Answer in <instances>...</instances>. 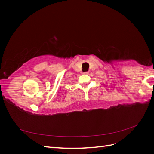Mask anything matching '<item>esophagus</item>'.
Masks as SVG:
<instances>
[{"label": "esophagus", "mask_w": 154, "mask_h": 154, "mask_svg": "<svg viewBox=\"0 0 154 154\" xmlns=\"http://www.w3.org/2000/svg\"><path fill=\"white\" fill-rule=\"evenodd\" d=\"M83 74H88V72H83Z\"/></svg>", "instance_id": "1"}]
</instances>
